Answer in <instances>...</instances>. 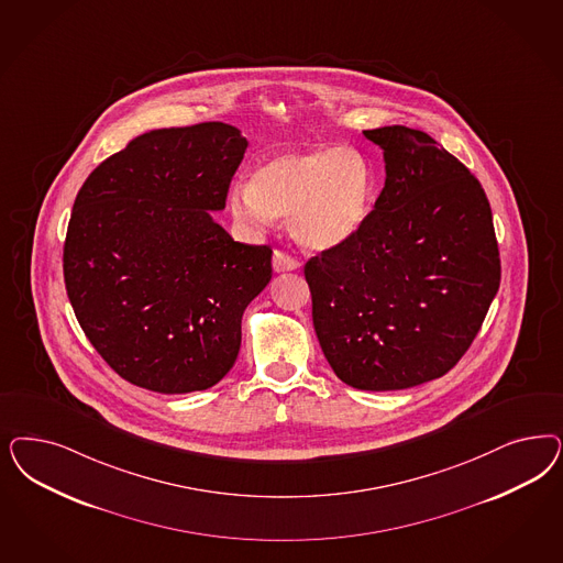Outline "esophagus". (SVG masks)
<instances>
[{
    "label": "esophagus",
    "instance_id": "1",
    "mask_svg": "<svg viewBox=\"0 0 563 563\" xmlns=\"http://www.w3.org/2000/svg\"><path fill=\"white\" fill-rule=\"evenodd\" d=\"M300 267V261L294 254L286 253L282 249H277L273 253V269L277 273L294 272Z\"/></svg>",
    "mask_w": 563,
    "mask_h": 563
}]
</instances>
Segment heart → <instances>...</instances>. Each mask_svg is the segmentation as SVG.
I'll return each instance as SVG.
<instances>
[{
    "label": "heart",
    "instance_id": "b5f03b06",
    "mask_svg": "<svg viewBox=\"0 0 563 563\" xmlns=\"http://www.w3.org/2000/svg\"><path fill=\"white\" fill-rule=\"evenodd\" d=\"M375 199L373 169L354 148L309 146L267 157L249 186L230 192L238 221L265 228L290 219L291 234L307 249H329L354 236Z\"/></svg>",
    "mask_w": 563,
    "mask_h": 563
}]
</instances>
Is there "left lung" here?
I'll list each match as a JSON object with an SVG mask.
<instances>
[{
    "label": "left lung",
    "instance_id": "left-lung-1",
    "mask_svg": "<svg viewBox=\"0 0 563 563\" xmlns=\"http://www.w3.org/2000/svg\"><path fill=\"white\" fill-rule=\"evenodd\" d=\"M385 186L363 228L312 256L305 277L327 363L366 391L443 377L466 354L499 290L487 195L452 153L406 126L364 130Z\"/></svg>",
    "mask_w": 563,
    "mask_h": 563
}]
</instances>
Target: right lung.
Masks as SVG:
<instances>
[{"label": "right lung", "mask_w": 563, "mask_h": 563, "mask_svg": "<svg viewBox=\"0 0 563 563\" xmlns=\"http://www.w3.org/2000/svg\"><path fill=\"white\" fill-rule=\"evenodd\" d=\"M223 122L159 128L97 165L74 200L64 282L101 358L157 394L213 387L236 363L242 314L272 246L234 242L225 207L246 151Z\"/></svg>", "instance_id": "obj_1"}]
</instances>
